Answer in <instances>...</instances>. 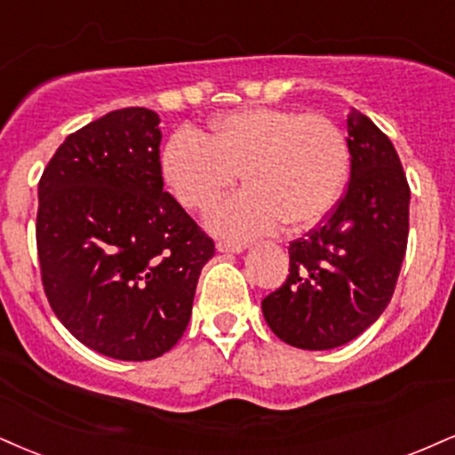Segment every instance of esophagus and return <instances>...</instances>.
<instances>
[{
    "label": "esophagus",
    "mask_w": 455,
    "mask_h": 455,
    "mask_svg": "<svg viewBox=\"0 0 455 455\" xmlns=\"http://www.w3.org/2000/svg\"><path fill=\"white\" fill-rule=\"evenodd\" d=\"M216 248H218V251H224V254H228V251H231V254H239V251L245 250V245L243 243H231V242H218Z\"/></svg>",
    "instance_id": "34e87169"
}]
</instances>
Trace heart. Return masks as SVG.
I'll use <instances>...</instances> for the list:
<instances>
[{
  "label": "heart",
  "instance_id": "1",
  "mask_svg": "<svg viewBox=\"0 0 455 455\" xmlns=\"http://www.w3.org/2000/svg\"><path fill=\"white\" fill-rule=\"evenodd\" d=\"M349 144L331 118L292 109L250 108L224 114L210 133L178 129L161 155L163 178L186 210H207L242 172L243 190L207 216L212 231L245 239L283 222L307 228L341 199Z\"/></svg>",
  "mask_w": 455,
  "mask_h": 455
}]
</instances>
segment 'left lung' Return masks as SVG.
I'll return each instance as SVG.
<instances>
[{
    "mask_svg": "<svg viewBox=\"0 0 455 455\" xmlns=\"http://www.w3.org/2000/svg\"><path fill=\"white\" fill-rule=\"evenodd\" d=\"M349 184L320 227L290 243L288 280L262 299L288 346L332 349L384 314L407 251L409 190L392 141L364 114L347 116Z\"/></svg>",
    "mask_w": 455,
    "mask_h": 455,
    "instance_id": "obj_1",
    "label": "left lung"
}]
</instances>
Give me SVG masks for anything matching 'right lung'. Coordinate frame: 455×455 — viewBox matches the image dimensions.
<instances>
[{
    "instance_id": "right-lung-1",
    "label": "right lung",
    "mask_w": 455,
    "mask_h": 455,
    "mask_svg": "<svg viewBox=\"0 0 455 455\" xmlns=\"http://www.w3.org/2000/svg\"><path fill=\"white\" fill-rule=\"evenodd\" d=\"M114 109L54 152L37 186V259L63 326L103 355L152 360L188 326L213 242L163 190L161 129Z\"/></svg>"
}]
</instances>
